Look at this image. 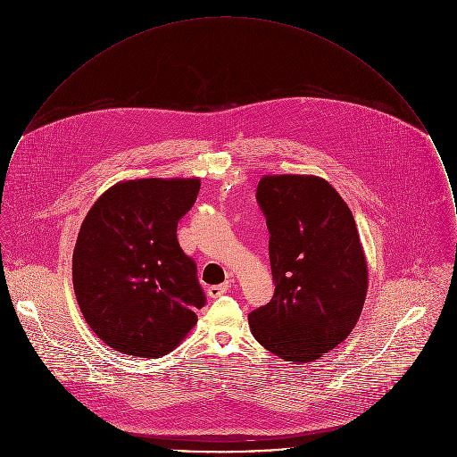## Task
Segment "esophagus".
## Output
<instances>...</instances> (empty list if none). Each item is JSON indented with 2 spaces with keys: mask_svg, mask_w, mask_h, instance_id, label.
<instances>
[{
  "mask_svg": "<svg viewBox=\"0 0 457 457\" xmlns=\"http://www.w3.org/2000/svg\"><path fill=\"white\" fill-rule=\"evenodd\" d=\"M227 290H228V283H221V285H212V287H209V288H207V294H209L211 297H220V295H223Z\"/></svg>",
  "mask_w": 457,
  "mask_h": 457,
  "instance_id": "esophagus-1",
  "label": "esophagus"
}]
</instances>
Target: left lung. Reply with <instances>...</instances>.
I'll return each instance as SVG.
<instances>
[{
	"mask_svg": "<svg viewBox=\"0 0 457 457\" xmlns=\"http://www.w3.org/2000/svg\"><path fill=\"white\" fill-rule=\"evenodd\" d=\"M274 279L270 303L248 315L263 348L308 362L337 346L357 324L368 265L352 211L315 176H267L257 187Z\"/></svg>",
	"mask_w": 457,
	"mask_h": 457,
	"instance_id": "1",
	"label": "left lung"
}]
</instances>
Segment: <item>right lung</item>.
Instances as JSON below:
<instances>
[{
    "mask_svg": "<svg viewBox=\"0 0 457 457\" xmlns=\"http://www.w3.org/2000/svg\"><path fill=\"white\" fill-rule=\"evenodd\" d=\"M198 179L114 185L82 221L71 276L79 308L109 346L137 357L169 353L196 324L205 294L178 241Z\"/></svg>",
    "mask_w": 457,
    "mask_h": 457,
    "instance_id": "right-lung-1",
    "label": "right lung"
}]
</instances>
